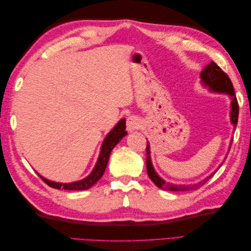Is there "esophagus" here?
I'll use <instances>...</instances> for the list:
<instances>
[{"label": "esophagus", "instance_id": "obj_1", "mask_svg": "<svg viewBox=\"0 0 251 251\" xmlns=\"http://www.w3.org/2000/svg\"><path fill=\"white\" fill-rule=\"evenodd\" d=\"M139 124H140V121L137 116H135V115L128 116L126 118V130L128 132H133L134 130H136V128L139 126Z\"/></svg>", "mask_w": 251, "mask_h": 251}]
</instances>
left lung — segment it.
<instances>
[{
  "label": "left lung",
  "mask_w": 251,
  "mask_h": 251,
  "mask_svg": "<svg viewBox=\"0 0 251 251\" xmlns=\"http://www.w3.org/2000/svg\"><path fill=\"white\" fill-rule=\"evenodd\" d=\"M200 77H201L203 85L208 87L209 90L212 91V92L225 93V94H228L230 96V100H231L230 120H231V124L233 125V126L235 128V126H237V125H238L239 103L237 100V96H235V93H234L232 82H231L230 78L228 77V75H227L216 63L211 62L202 70ZM230 144H232V141L230 142ZM221 165L219 166L218 170L221 168ZM147 171H148V175L151 178V180L153 181L159 188L164 189V191H172V192H186V191H194V189L196 191V189L200 188L202 185L206 183V182L212 176H214L217 172V171L214 172L211 175H209L207 178H205L204 180H202L201 182H199V183H197V184L177 185V184L170 183V182H165L160 176H158V174L155 172L153 165H151L149 142L147 144Z\"/></svg>",
  "instance_id": "8db88e82"
}]
</instances>
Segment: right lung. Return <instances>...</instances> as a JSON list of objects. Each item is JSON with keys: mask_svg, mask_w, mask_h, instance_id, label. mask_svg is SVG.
I'll return each mask as SVG.
<instances>
[{"mask_svg": "<svg viewBox=\"0 0 251 251\" xmlns=\"http://www.w3.org/2000/svg\"><path fill=\"white\" fill-rule=\"evenodd\" d=\"M125 130H126V119H121L119 123L113 127V130L107 135V137L104 138L100 149V157L97 159V162L94 166L92 173H91L87 178L76 182H72V183H58V182H53V181L45 179L44 177L41 176L40 174L39 176L47 185L56 189L62 188V189H67V191H85V189L90 188L102 177L105 168H107L112 150L127 134Z\"/></svg>", "mask_w": 251, "mask_h": 251, "instance_id": "1", "label": "right lung"}]
</instances>
